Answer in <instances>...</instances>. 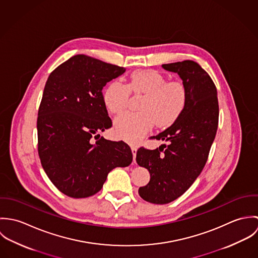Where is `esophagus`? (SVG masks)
I'll return each mask as SVG.
<instances>
[{
  "instance_id": "1",
  "label": "esophagus",
  "mask_w": 258,
  "mask_h": 258,
  "mask_svg": "<svg viewBox=\"0 0 258 258\" xmlns=\"http://www.w3.org/2000/svg\"><path fill=\"white\" fill-rule=\"evenodd\" d=\"M131 151H132V154H133V161L135 162L136 161V154H137V148L135 146H131Z\"/></svg>"
}]
</instances>
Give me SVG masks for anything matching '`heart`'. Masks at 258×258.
<instances>
[{
  "label": "heart",
  "instance_id": "obj_1",
  "mask_svg": "<svg viewBox=\"0 0 258 258\" xmlns=\"http://www.w3.org/2000/svg\"><path fill=\"white\" fill-rule=\"evenodd\" d=\"M130 90L144 94L140 112H126L114 121L115 134L130 142L137 143L156 123L159 127L174 123L184 110L186 91L180 81H168L156 71H138L131 74L127 85L115 80L103 92V101L112 113H120L128 103Z\"/></svg>",
  "mask_w": 258,
  "mask_h": 258
}]
</instances>
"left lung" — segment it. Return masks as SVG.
I'll return each mask as SVG.
<instances>
[{"label":"left lung","mask_w":258,"mask_h":258,"mask_svg":"<svg viewBox=\"0 0 258 258\" xmlns=\"http://www.w3.org/2000/svg\"><path fill=\"white\" fill-rule=\"evenodd\" d=\"M179 74L186 91V102L178 119L154 136L168 142L155 150L140 148L136 162L150 173V182L138 190L152 204H169L192 184L203 171L219 124L218 92L207 72L192 60L163 64Z\"/></svg>","instance_id":"1"}]
</instances>
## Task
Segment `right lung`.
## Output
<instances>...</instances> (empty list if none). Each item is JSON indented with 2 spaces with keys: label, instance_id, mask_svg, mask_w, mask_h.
I'll return each mask as SVG.
<instances>
[{
  "label": "right lung",
  "instance_id": "add662e5",
  "mask_svg": "<svg viewBox=\"0 0 258 258\" xmlns=\"http://www.w3.org/2000/svg\"><path fill=\"white\" fill-rule=\"evenodd\" d=\"M125 71L77 54L47 78L37 116L38 155L51 183L71 198L95 195L111 170L132 163L131 149L123 141H91L112 126L102 89Z\"/></svg>",
  "mask_w": 258,
  "mask_h": 258
}]
</instances>
